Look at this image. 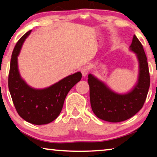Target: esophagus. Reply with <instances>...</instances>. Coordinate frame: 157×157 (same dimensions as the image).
Wrapping results in <instances>:
<instances>
[{
  "label": "esophagus",
  "mask_w": 157,
  "mask_h": 157,
  "mask_svg": "<svg viewBox=\"0 0 157 157\" xmlns=\"http://www.w3.org/2000/svg\"><path fill=\"white\" fill-rule=\"evenodd\" d=\"M88 71H89V69L88 67H82L81 69V74L83 77H86L87 76V74H88Z\"/></svg>",
  "instance_id": "1"
}]
</instances>
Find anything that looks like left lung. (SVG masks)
<instances>
[{
	"instance_id": "obj_1",
	"label": "left lung",
	"mask_w": 157,
	"mask_h": 157,
	"mask_svg": "<svg viewBox=\"0 0 157 157\" xmlns=\"http://www.w3.org/2000/svg\"><path fill=\"white\" fill-rule=\"evenodd\" d=\"M129 50L136 54L138 62L137 80L129 91L117 93L93 74L88 76L91 108L96 117L106 121L117 123L133 117L143 107L147 95L150 83L148 63L143 45L136 35Z\"/></svg>"
}]
</instances>
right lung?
<instances>
[{"instance_id":"right-lung-1","label":"right lung","mask_w":157,"mask_h":157,"mask_svg":"<svg viewBox=\"0 0 157 157\" xmlns=\"http://www.w3.org/2000/svg\"><path fill=\"white\" fill-rule=\"evenodd\" d=\"M31 32V30L26 33L14 48L8 88L18 114L30 124L44 125L52 122L59 115L67 95L81 81L82 74L78 71L44 88H35L28 85L19 71L18 56L23 43Z\"/></svg>"}]
</instances>
